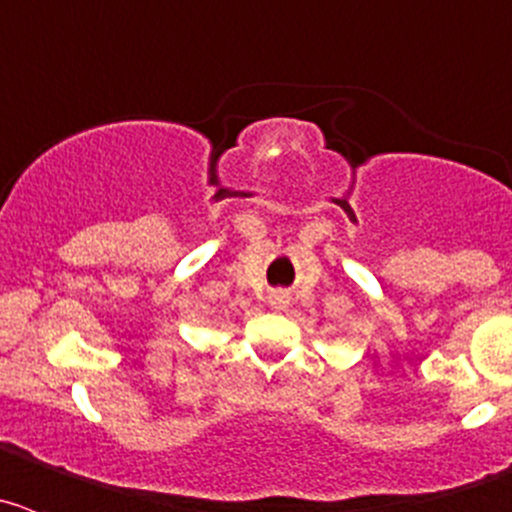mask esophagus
<instances>
[{
    "label": "esophagus",
    "instance_id": "obj_1",
    "mask_svg": "<svg viewBox=\"0 0 512 512\" xmlns=\"http://www.w3.org/2000/svg\"><path fill=\"white\" fill-rule=\"evenodd\" d=\"M287 297H284V295H274V305H277V307H284V305H287Z\"/></svg>",
    "mask_w": 512,
    "mask_h": 512
}]
</instances>
